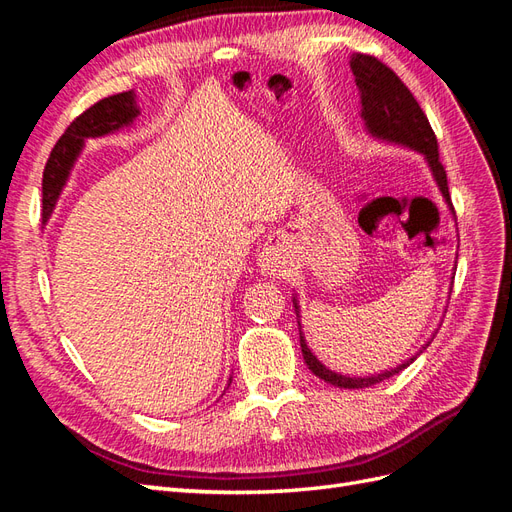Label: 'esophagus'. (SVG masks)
I'll list each match as a JSON object with an SVG mask.
<instances>
[{
    "label": "esophagus",
    "instance_id": "1",
    "mask_svg": "<svg viewBox=\"0 0 512 512\" xmlns=\"http://www.w3.org/2000/svg\"><path fill=\"white\" fill-rule=\"evenodd\" d=\"M258 265H260V271L267 275H277V271L282 269V254L277 250L275 243H267L262 247V252L258 256Z\"/></svg>",
    "mask_w": 512,
    "mask_h": 512
}]
</instances>
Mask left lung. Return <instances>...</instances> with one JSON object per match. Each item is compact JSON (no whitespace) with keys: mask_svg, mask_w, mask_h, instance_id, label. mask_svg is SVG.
<instances>
[{"mask_svg":"<svg viewBox=\"0 0 512 512\" xmlns=\"http://www.w3.org/2000/svg\"><path fill=\"white\" fill-rule=\"evenodd\" d=\"M350 70L354 74L356 87H359L361 119L365 121L367 134L371 138H376V141L406 147L421 153L431 170L433 181L438 185L448 211L455 215L451 194H448L446 170L440 162L436 134H433L429 119L425 117L423 108L418 106V102L410 94V89L401 83V79L391 68H386L382 61H378L371 55L354 53L350 57ZM292 305H294V314H297V320H299V342H301V352L307 367L312 369L314 376L333 386H339V389H365V386L378 384L386 378L399 374L401 369H406L410 363H414L416 356L421 354L433 339L431 337L421 350H418L414 356H410L408 361L399 363L397 367L384 369L380 374H371V376H344V374H337L335 369H329L322 361H318V356L309 350L303 327H301V307L297 301V294H292Z\"/></svg>","mask_w":512,"mask_h":512,"instance_id":"obj_1","label":"left lung"}]
</instances>
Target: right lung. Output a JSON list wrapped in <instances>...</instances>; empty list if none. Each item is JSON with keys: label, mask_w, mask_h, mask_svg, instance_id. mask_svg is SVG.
I'll return each mask as SVG.
<instances>
[{"label": "right lung", "mask_w": 512, "mask_h": 512, "mask_svg": "<svg viewBox=\"0 0 512 512\" xmlns=\"http://www.w3.org/2000/svg\"><path fill=\"white\" fill-rule=\"evenodd\" d=\"M138 115H141V108L136 104V94L134 91H123V94L108 96L96 102L94 106L87 108L81 117H76L70 123L64 136H61L57 145L53 147L49 162L44 166V175H42L44 224L51 220L57 200L66 188L72 168L76 160H79L87 138H100V136L115 134L123 128H130ZM230 382H232V376L228 378V386Z\"/></svg>", "instance_id": "obj_1"}]
</instances>
